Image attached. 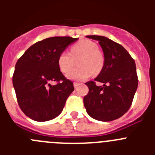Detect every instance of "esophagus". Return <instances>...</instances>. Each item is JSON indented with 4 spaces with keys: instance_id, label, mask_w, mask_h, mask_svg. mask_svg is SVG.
I'll return each instance as SVG.
<instances>
[{
    "instance_id": "34e87169",
    "label": "esophagus",
    "mask_w": 155,
    "mask_h": 155,
    "mask_svg": "<svg viewBox=\"0 0 155 155\" xmlns=\"http://www.w3.org/2000/svg\"><path fill=\"white\" fill-rule=\"evenodd\" d=\"M79 83H78V82H74V87H78V86L79 85Z\"/></svg>"
}]
</instances>
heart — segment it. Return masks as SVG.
<instances>
[{"instance_id": "1", "label": "heart", "mask_w": 155, "mask_h": 155, "mask_svg": "<svg viewBox=\"0 0 155 155\" xmlns=\"http://www.w3.org/2000/svg\"><path fill=\"white\" fill-rule=\"evenodd\" d=\"M78 58L77 65L79 68L73 70L74 60ZM105 62L104 56L99 51L96 42L89 39H83L72 46L71 53L64 51L59 55L57 60L59 69L64 74H68V78L75 81H84L91 76L99 74L102 71Z\"/></svg>"}]
</instances>
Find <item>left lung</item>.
<instances>
[{
  "label": "left lung",
  "mask_w": 155,
  "mask_h": 155,
  "mask_svg": "<svg viewBox=\"0 0 155 155\" xmlns=\"http://www.w3.org/2000/svg\"><path fill=\"white\" fill-rule=\"evenodd\" d=\"M98 40L103 50V68L94 81L86 82L88 93L84 97L87 114L99 121H113L124 116L132 105L138 86L136 64L120 44L101 35H87ZM96 81L103 83L97 86Z\"/></svg>",
  "instance_id": "obj_1"
}]
</instances>
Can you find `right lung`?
<instances>
[{
  "label": "right lung",
  "mask_w": 155,
  "mask_h": 155,
  "mask_svg": "<svg viewBox=\"0 0 155 155\" xmlns=\"http://www.w3.org/2000/svg\"><path fill=\"white\" fill-rule=\"evenodd\" d=\"M78 38L55 36L30 46L18 60L12 77L19 107L31 120L45 122L61 114L74 90L57 64L59 55ZM57 84L52 86L51 82Z\"/></svg>",
  "instance_id": "1"
}]
</instances>
